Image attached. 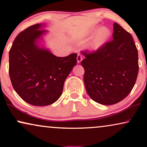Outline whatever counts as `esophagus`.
<instances>
[{
  "label": "esophagus",
  "mask_w": 147,
  "mask_h": 147,
  "mask_svg": "<svg viewBox=\"0 0 147 147\" xmlns=\"http://www.w3.org/2000/svg\"><path fill=\"white\" fill-rule=\"evenodd\" d=\"M76 59H77V63H80L82 61V60L83 59L82 55H81L80 53H78V54L77 55V58H76Z\"/></svg>",
  "instance_id": "34e87169"
}]
</instances>
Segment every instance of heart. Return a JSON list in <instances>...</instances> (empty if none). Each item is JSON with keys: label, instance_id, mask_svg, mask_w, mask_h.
<instances>
[{"label": "heart", "instance_id": "obj_1", "mask_svg": "<svg viewBox=\"0 0 147 147\" xmlns=\"http://www.w3.org/2000/svg\"><path fill=\"white\" fill-rule=\"evenodd\" d=\"M96 32L97 33L88 44V48L91 51H97L103 48L109 41L111 36V30L105 27H101L100 29L96 27L92 28L88 33V35L92 36Z\"/></svg>", "mask_w": 147, "mask_h": 147}]
</instances>
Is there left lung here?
Listing matches in <instances>:
<instances>
[{
  "instance_id": "8db88e82",
  "label": "left lung",
  "mask_w": 147,
  "mask_h": 147,
  "mask_svg": "<svg viewBox=\"0 0 147 147\" xmlns=\"http://www.w3.org/2000/svg\"><path fill=\"white\" fill-rule=\"evenodd\" d=\"M113 40L99 50L81 52L86 92L97 103L116 104L126 97L139 72L138 51L131 34L115 23Z\"/></svg>"
}]
</instances>
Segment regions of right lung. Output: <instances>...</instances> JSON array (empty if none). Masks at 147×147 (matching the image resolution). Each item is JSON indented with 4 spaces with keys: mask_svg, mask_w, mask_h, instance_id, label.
Segmentation results:
<instances>
[{
    "mask_svg": "<svg viewBox=\"0 0 147 147\" xmlns=\"http://www.w3.org/2000/svg\"><path fill=\"white\" fill-rule=\"evenodd\" d=\"M35 24L16 36L9 52L11 84L22 99L34 106L54 103L61 95L64 82L76 65V53L57 57L37 45L47 30Z\"/></svg>",
    "mask_w": 147,
    "mask_h": 147,
    "instance_id": "obj_1",
    "label": "right lung"
}]
</instances>
